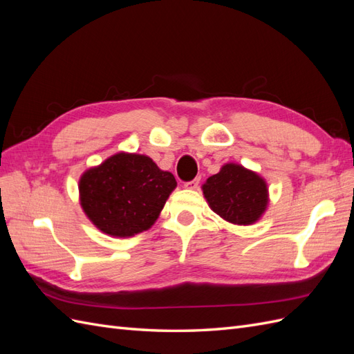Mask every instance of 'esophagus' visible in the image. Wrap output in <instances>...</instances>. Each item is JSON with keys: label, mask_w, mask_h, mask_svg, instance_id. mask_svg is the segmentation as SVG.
I'll return each mask as SVG.
<instances>
[{"label": "esophagus", "mask_w": 354, "mask_h": 354, "mask_svg": "<svg viewBox=\"0 0 354 354\" xmlns=\"http://www.w3.org/2000/svg\"><path fill=\"white\" fill-rule=\"evenodd\" d=\"M199 181H201V178L196 177L195 180H192V181H187V183H185V187H186V189H190V190H195V189H198V186H199Z\"/></svg>", "instance_id": "34e87169"}]
</instances>
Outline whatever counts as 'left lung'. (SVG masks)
Instances as JSON below:
<instances>
[{"mask_svg": "<svg viewBox=\"0 0 354 354\" xmlns=\"http://www.w3.org/2000/svg\"><path fill=\"white\" fill-rule=\"evenodd\" d=\"M202 194L209 208L232 224L251 226L269 205V187L255 171L239 164H224L217 174L207 178Z\"/></svg>", "mask_w": 354, "mask_h": 354, "instance_id": "obj_1", "label": "left lung"}]
</instances>
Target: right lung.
I'll return each instance as SVG.
<instances>
[{"label": "right lung", "instance_id": "1", "mask_svg": "<svg viewBox=\"0 0 354 354\" xmlns=\"http://www.w3.org/2000/svg\"><path fill=\"white\" fill-rule=\"evenodd\" d=\"M177 181L140 153L120 152L80 178V203L100 232L130 238L151 229Z\"/></svg>", "mask_w": 354, "mask_h": 354}]
</instances>
